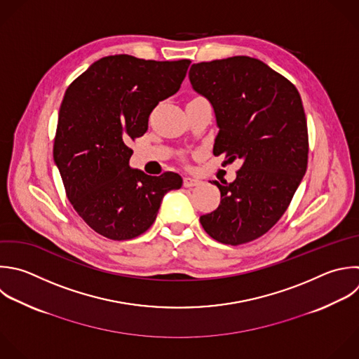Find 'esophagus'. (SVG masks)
I'll list each match as a JSON object with an SVG mask.
<instances>
[{"label":"esophagus","mask_w":359,"mask_h":359,"mask_svg":"<svg viewBox=\"0 0 359 359\" xmlns=\"http://www.w3.org/2000/svg\"><path fill=\"white\" fill-rule=\"evenodd\" d=\"M199 184H201V181L196 180V178H192V177H185V178H184V187H185V188L196 187V185H199Z\"/></svg>","instance_id":"34e87169"}]
</instances>
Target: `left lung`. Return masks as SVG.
<instances>
[{
    "instance_id": "left-lung-1",
    "label": "left lung",
    "mask_w": 359,
    "mask_h": 359,
    "mask_svg": "<svg viewBox=\"0 0 359 359\" xmlns=\"http://www.w3.org/2000/svg\"><path fill=\"white\" fill-rule=\"evenodd\" d=\"M189 81L215 111L213 154L241 160L233 182L213 181L220 205L199 222L219 243L252 241L282 217L306 172L302 98L289 80L248 56L192 65Z\"/></svg>"
}]
</instances>
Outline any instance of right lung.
<instances>
[{"label": "right lung", "mask_w": 359, "mask_h": 359, "mask_svg": "<svg viewBox=\"0 0 359 359\" xmlns=\"http://www.w3.org/2000/svg\"><path fill=\"white\" fill-rule=\"evenodd\" d=\"M189 60L102 57L67 88L53 146L55 163L76 212L98 234L130 240L156 220L163 196L182 178L151 177L129 167L130 140L149 128L160 101L174 95Z\"/></svg>", "instance_id": "obj_1"}]
</instances>
